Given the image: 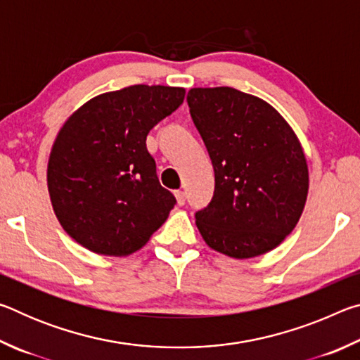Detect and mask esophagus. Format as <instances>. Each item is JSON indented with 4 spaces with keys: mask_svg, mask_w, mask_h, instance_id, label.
<instances>
[{
    "mask_svg": "<svg viewBox=\"0 0 360 360\" xmlns=\"http://www.w3.org/2000/svg\"><path fill=\"white\" fill-rule=\"evenodd\" d=\"M174 195H176V200H178V205H184L186 203V192H182V191H176L174 192Z\"/></svg>",
    "mask_w": 360,
    "mask_h": 360,
    "instance_id": "1",
    "label": "esophagus"
}]
</instances>
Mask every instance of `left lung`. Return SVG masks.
<instances>
[{
	"instance_id": "obj_1",
	"label": "left lung",
	"mask_w": 360,
	"mask_h": 360,
	"mask_svg": "<svg viewBox=\"0 0 360 360\" xmlns=\"http://www.w3.org/2000/svg\"><path fill=\"white\" fill-rule=\"evenodd\" d=\"M187 103L214 168V195L195 212L210 248L249 259L276 248L308 193L300 143L275 108L231 87L192 89Z\"/></svg>"
}]
</instances>
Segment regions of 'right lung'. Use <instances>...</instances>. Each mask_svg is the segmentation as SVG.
I'll use <instances>...</instances> for the list:
<instances>
[{"label": "right lung", "mask_w": 360, "mask_h": 360, "mask_svg": "<svg viewBox=\"0 0 360 360\" xmlns=\"http://www.w3.org/2000/svg\"><path fill=\"white\" fill-rule=\"evenodd\" d=\"M184 95L181 87L130 85L95 96L65 122L47 186L60 224L79 245L129 255L167 221L176 198L158 182L146 138Z\"/></svg>", "instance_id": "1"}]
</instances>
